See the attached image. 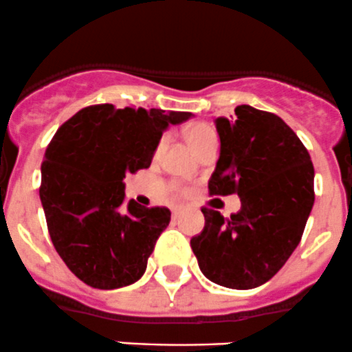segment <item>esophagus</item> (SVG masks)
<instances>
[{
    "label": "esophagus",
    "mask_w": 352,
    "mask_h": 352,
    "mask_svg": "<svg viewBox=\"0 0 352 352\" xmlns=\"http://www.w3.org/2000/svg\"><path fill=\"white\" fill-rule=\"evenodd\" d=\"M179 208H181V207H175V208H173V214H175V215H176V214H177V212H179Z\"/></svg>",
    "instance_id": "1"
}]
</instances>
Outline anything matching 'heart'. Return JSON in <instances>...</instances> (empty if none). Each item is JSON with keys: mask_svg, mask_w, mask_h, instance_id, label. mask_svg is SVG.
Returning <instances> with one entry per match:
<instances>
[{"mask_svg": "<svg viewBox=\"0 0 352 352\" xmlns=\"http://www.w3.org/2000/svg\"><path fill=\"white\" fill-rule=\"evenodd\" d=\"M184 137H186V140L190 142V145L193 147V151L197 152L198 155H200L205 148L217 145V142H219L217 131H215V128L208 123L190 124V126L184 130ZM164 142H166V138L162 137L161 140H159L157 151H161V148L164 147Z\"/></svg>", "mask_w": 352, "mask_h": 352, "instance_id": "obj_1", "label": "heart"}]
</instances>
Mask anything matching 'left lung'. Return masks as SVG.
Masks as SVG:
<instances>
[{
	"label": "left lung",
	"instance_id": "1",
	"mask_svg": "<svg viewBox=\"0 0 352 352\" xmlns=\"http://www.w3.org/2000/svg\"><path fill=\"white\" fill-rule=\"evenodd\" d=\"M217 118L221 155L208 181L210 195L238 193L231 219L204 207L205 228L190 241L212 283L253 289L272 279L301 241L315 201L313 169L298 135L274 113L238 106Z\"/></svg>",
	"mask_w": 352,
	"mask_h": 352
}]
</instances>
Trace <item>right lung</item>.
I'll list each match as a JSON object with an SVG mask.
<instances>
[{"instance_id": "1", "label": "right lung", "mask_w": 352, "mask_h": 352, "mask_svg": "<svg viewBox=\"0 0 352 352\" xmlns=\"http://www.w3.org/2000/svg\"><path fill=\"white\" fill-rule=\"evenodd\" d=\"M190 118L183 111L97 104L54 133L41 166V201L58 255L87 286L118 289L144 276L171 212L135 200L124 205L123 179L151 166L169 124Z\"/></svg>"}]
</instances>
